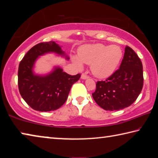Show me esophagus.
Listing matches in <instances>:
<instances>
[{
  "label": "esophagus",
  "mask_w": 158,
  "mask_h": 158,
  "mask_svg": "<svg viewBox=\"0 0 158 158\" xmlns=\"http://www.w3.org/2000/svg\"><path fill=\"white\" fill-rule=\"evenodd\" d=\"M81 78L83 79V80H85L87 78H88V76H87V75H85V74H82L81 75Z\"/></svg>",
  "instance_id": "1"
}]
</instances>
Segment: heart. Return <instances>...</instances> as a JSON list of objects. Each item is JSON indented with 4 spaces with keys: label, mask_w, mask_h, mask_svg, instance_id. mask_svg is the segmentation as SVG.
Segmentation results:
<instances>
[{
    "label": "heart",
    "mask_w": 158,
    "mask_h": 158,
    "mask_svg": "<svg viewBox=\"0 0 158 158\" xmlns=\"http://www.w3.org/2000/svg\"><path fill=\"white\" fill-rule=\"evenodd\" d=\"M122 56V50L118 46L94 44L80 47L77 58L73 57L72 59L79 69L82 67V63L90 65V70L94 76L104 78L115 71Z\"/></svg>",
    "instance_id": "obj_1"
}]
</instances>
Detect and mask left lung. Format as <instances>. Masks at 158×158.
I'll list each match as a JSON object with an SVG mask.
<instances>
[{"instance_id":"8db88e82","label":"left lung","mask_w":158,"mask_h":158,"mask_svg":"<svg viewBox=\"0 0 158 158\" xmlns=\"http://www.w3.org/2000/svg\"><path fill=\"white\" fill-rule=\"evenodd\" d=\"M142 62L131 48L127 46L119 69L106 81H98L93 98L104 110L117 111L136 100L143 85Z\"/></svg>"}]
</instances>
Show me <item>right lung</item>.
Returning a JSON list of instances; mask_svg holds the SVG:
<instances>
[{
	"instance_id": "obj_1",
	"label": "right lung",
	"mask_w": 158,
	"mask_h": 158,
	"mask_svg": "<svg viewBox=\"0 0 158 158\" xmlns=\"http://www.w3.org/2000/svg\"><path fill=\"white\" fill-rule=\"evenodd\" d=\"M48 53L64 56L61 47L55 42H42L28 51L18 68V88L22 98L33 110L40 111H54L66 101L73 85L81 77V74L71 76L60 67L46 76L36 75L33 67L39 56Z\"/></svg>"
}]
</instances>
